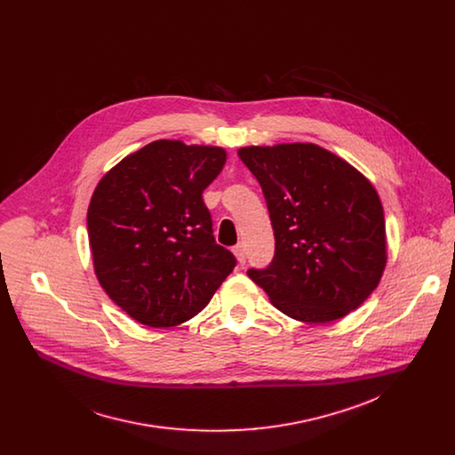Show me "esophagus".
Here are the masks:
<instances>
[{
	"instance_id": "34e87169",
	"label": "esophagus",
	"mask_w": 455,
	"mask_h": 455,
	"mask_svg": "<svg viewBox=\"0 0 455 455\" xmlns=\"http://www.w3.org/2000/svg\"><path fill=\"white\" fill-rule=\"evenodd\" d=\"M236 259L240 260V264H245L247 260V251H245V245L243 243H238L235 249H233Z\"/></svg>"
}]
</instances>
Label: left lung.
<instances>
[{"mask_svg":"<svg viewBox=\"0 0 455 455\" xmlns=\"http://www.w3.org/2000/svg\"><path fill=\"white\" fill-rule=\"evenodd\" d=\"M242 163L259 182L275 256L247 275L285 315L336 321L364 303L386 267V219L375 188L314 143L245 147Z\"/></svg>","mask_w":455,"mask_h":455,"instance_id":"8db88e82","label":"left lung"}]
</instances>
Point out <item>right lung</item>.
Instances as JSON below:
<instances>
[{
  "instance_id": "1",
  "label": "right lung",
  "mask_w": 455,
  "mask_h": 455,
  "mask_svg": "<svg viewBox=\"0 0 455 455\" xmlns=\"http://www.w3.org/2000/svg\"><path fill=\"white\" fill-rule=\"evenodd\" d=\"M226 163L220 147L157 140L94 189L87 231L96 276L130 317L172 327L197 315L235 269L213 238L203 191Z\"/></svg>"
}]
</instances>
